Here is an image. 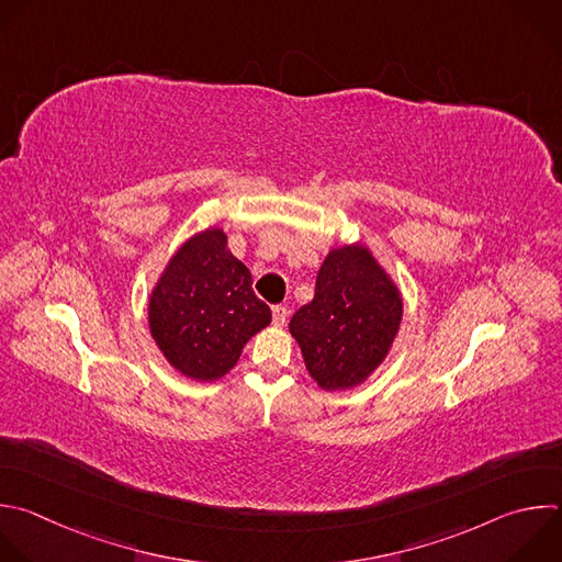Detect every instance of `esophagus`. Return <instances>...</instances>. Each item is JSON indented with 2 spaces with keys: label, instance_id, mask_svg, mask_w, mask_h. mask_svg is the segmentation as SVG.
<instances>
[{
  "label": "esophagus",
  "instance_id": "esophagus-1",
  "mask_svg": "<svg viewBox=\"0 0 562 562\" xmlns=\"http://www.w3.org/2000/svg\"><path fill=\"white\" fill-rule=\"evenodd\" d=\"M286 317H289V308H286V306H282V304L273 306V324H276V326H284V324H286Z\"/></svg>",
  "mask_w": 562,
  "mask_h": 562
}]
</instances>
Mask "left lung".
Listing matches in <instances>:
<instances>
[{
    "instance_id": "1",
    "label": "left lung",
    "mask_w": 562,
    "mask_h": 562,
    "mask_svg": "<svg viewBox=\"0 0 562 562\" xmlns=\"http://www.w3.org/2000/svg\"><path fill=\"white\" fill-rule=\"evenodd\" d=\"M404 315L397 284L363 245L324 258L315 295L295 311L289 330L308 375L324 391L363 384L389 355Z\"/></svg>"
}]
</instances>
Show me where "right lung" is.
<instances>
[{
	"mask_svg": "<svg viewBox=\"0 0 562 562\" xmlns=\"http://www.w3.org/2000/svg\"><path fill=\"white\" fill-rule=\"evenodd\" d=\"M147 313L165 359L196 382L225 378L245 344L271 324V308L256 297L249 269L218 227L192 236L169 258Z\"/></svg>",
	"mask_w": 562,
	"mask_h": 562,
	"instance_id": "obj_1",
	"label": "right lung"
}]
</instances>
